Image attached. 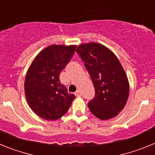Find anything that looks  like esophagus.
Listing matches in <instances>:
<instances>
[{
  "instance_id": "1",
  "label": "esophagus",
  "mask_w": 155,
  "mask_h": 155,
  "mask_svg": "<svg viewBox=\"0 0 155 155\" xmlns=\"http://www.w3.org/2000/svg\"><path fill=\"white\" fill-rule=\"evenodd\" d=\"M81 94H82V93L80 90H78V91L75 92V95H76V96H81Z\"/></svg>"
}]
</instances>
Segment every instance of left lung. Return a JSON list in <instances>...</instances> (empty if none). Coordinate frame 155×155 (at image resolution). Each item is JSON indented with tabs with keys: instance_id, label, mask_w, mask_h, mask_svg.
Instances as JSON below:
<instances>
[{
	"instance_id": "left-lung-1",
	"label": "left lung",
	"mask_w": 155,
	"mask_h": 155,
	"mask_svg": "<svg viewBox=\"0 0 155 155\" xmlns=\"http://www.w3.org/2000/svg\"><path fill=\"white\" fill-rule=\"evenodd\" d=\"M76 52L94 87L95 95L87 104L90 111L102 120L113 118L124 109L130 92L128 78L118 58L97 42L80 45Z\"/></svg>"
}]
</instances>
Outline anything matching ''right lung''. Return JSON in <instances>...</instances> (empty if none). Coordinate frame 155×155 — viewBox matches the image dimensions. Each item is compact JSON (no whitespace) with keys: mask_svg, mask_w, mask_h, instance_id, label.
Wrapping results in <instances>:
<instances>
[{"mask_svg":"<svg viewBox=\"0 0 155 155\" xmlns=\"http://www.w3.org/2000/svg\"><path fill=\"white\" fill-rule=\"evenodd\" d=\"M77 46L51 45L35 57L27 71L25 93L30 108L41 118L56 120L71 107L74 94L61 83L60 74Z\"/></svg>","mask_w":155,"mask_h":155,"instance_id":"right-lung-1","label":"right lung"}]
</instances>
